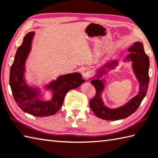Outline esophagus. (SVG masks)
<instances>
[{"label": "esophagus", "instance_id": "34e87169", "mask_svg": "<svg viewBox=\"0 0 158 158\" xmlns=\"http://www.w3.org/2000/svg\"><path fill=\"white\" fill-rule=\"evenodd\" d=\"M82 75L84 79H88L90 76V71L88 69H84L82 71Z\"/></svg>", "mask_w": 158, "mask_h": 158}]
</instances>
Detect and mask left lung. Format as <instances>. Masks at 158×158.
I'll return each mask as SVG.
<instances>
[{
  "mask_svg": "<svg viewBox=\"0 0 158 158\" xmlns=\"http://www.w3.org/2000/svg\"><path fill=\"white\" fill-rule=\"evenodd\" d=\"M128 51L131 53L127 57V59H130L133 63V70L139 83V93L126 105L116 109H110L104 106L101 98L102 93L104 89V83L99 79L92 80L91 84L96 89V94L90 99V107L95 115L99 118L105 120H119L128 117L137 110L146 96L149 84L148 56L145 53L143 45L140 42L135 43ZM111 64L109 65L107 64L108 67H110L113 64L115 65L117 61H113ZM104 73V72H100L99 76Z\"/></svg>",
  "mask_w": 158,
  "mask_h": 158,
  "instance_id": "left-lung-1",
  "label": "left lung"
}]
</instances>
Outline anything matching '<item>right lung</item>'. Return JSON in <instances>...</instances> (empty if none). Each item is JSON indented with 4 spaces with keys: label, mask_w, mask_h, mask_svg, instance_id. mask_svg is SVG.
<instances>
[{
    "label": "right lung",
    "mask_w": 158,
    "mask_h": 158,
    "mask_svg": "<svg viewBox=\"0 0 158 158\" xmlns=\"http://www.w3.org/2000/svg\"><path fill=\"white\" fill-rule=\"evenodd\" d=\"M34 34V31L27 33L17 49L10 68V85L14 100L22 110L33 116L47 117L55 114L62 106L68 92L78 88L85 80L78 73L60 76L47 87L53 91L52 99L48 102L39 99V90L28 86L24 80L25 62L30 51Z\"/></svg>",
    "instance_id": "1"
}]
</instances>
